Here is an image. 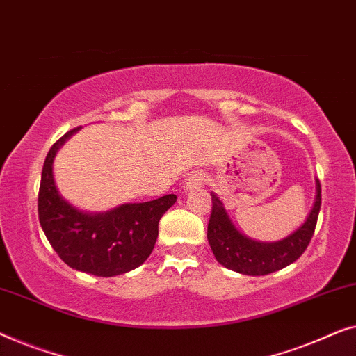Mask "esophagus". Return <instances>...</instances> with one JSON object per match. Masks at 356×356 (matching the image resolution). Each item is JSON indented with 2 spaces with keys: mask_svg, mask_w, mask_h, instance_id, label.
<instances>
[{
  "mask_svg": "<svg viewBox=\"0 0 356 356\" xmlns=\"http://www.w3.org/2000/svg\"><path fill=\"white\" fill-rule=\"evenodd\" d=\"M203 182H204V174L200 171H195L190 174L187 179H185L184 192H195V190H198L200 187H202Z\"/></svg>",
  "mask_w": 356,
  "mask_h": 356,
  "instance_id": "esophagus-1",
  "label": "esophagus"
}]
</instances>
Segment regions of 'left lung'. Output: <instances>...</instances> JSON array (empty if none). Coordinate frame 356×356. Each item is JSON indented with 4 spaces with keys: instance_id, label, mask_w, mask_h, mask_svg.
<instances>
[{
    "instance_id": "8db88e82",
    "label": "left lung",
    "mask_w": 356,
    "mask_h": 356,
    "mask_svg": "<svg viewBox=\"0 0 356 356\" xmlns=\"http://www.w3.org/2000/svg\"><path fill=\"white\" fill-rule=\"evenodd\" d=\"M213 209L208 222V242L218 263L247 276H264L297 261L309 245L321 208V184L316 179V200L307 221L279 242H257L243 235L230 221L216 193L211 192Z\"/></svg>"
}]
</instances>
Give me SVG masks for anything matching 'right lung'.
<instances>
[{"instance_id": "right-lung-1", "label": "right lung", "mask_w": 356, "mask_h": 356, "mask_svg": "<svg viewBox=\"0 0 356 356\" xmlns=\"http://www.w3.org/2000/svg\"><path fill=\"white\" fill-rule=\"evenodd\" d=\"M79 129L69 130L49 148L40 182L38 219L48 242L67 266L99 277L119 276L149 257L158 238L159 219L177 197L164 195L98 214L79 211L59 195L53 177L58 149Z\"/></svg>"}]
</instances>
